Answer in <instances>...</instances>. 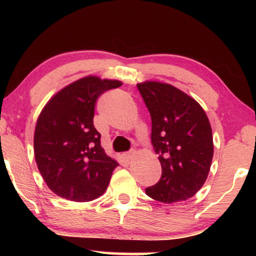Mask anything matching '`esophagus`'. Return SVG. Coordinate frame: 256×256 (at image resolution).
I'll return each instance as SVG.
<instances>
[{"instance_id": "obj_1", "label": "esophagus", "mask_w": 256, "mask_h": 256, "mask_svg": "<svg viewBox=\"0 0 256 256\" xmlns=\"http://www.w3.org/2000/svg\"><path fill=\"white\" fill-rule=\"evenodd\" d=\"M124 156H125V158L126 160H132L133 158V156H134V150H131V152H128V153H125L124 154Z\"/></svg>"}]
</instances>
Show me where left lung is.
Returning <instances> with one entry per match:
<instances>
[{
	"label": "left lung",
	"mask_w": 256,
	"mask_h": 256,
	"mask_svg": "<svg viewBox=\"0 0 256 256\" xmlns=\"http://www.w3.org/2000/svg\"><path fill=\"white\" fill-rule=\"evenodd\" d=\"M138 89L152 118V144L162 177L146 194L165 204L187 200L204 186L214 157L210 122L192 96L168 84L145 81Z\"/></svg>",
	"instance_id": "1"
}]
</instances>
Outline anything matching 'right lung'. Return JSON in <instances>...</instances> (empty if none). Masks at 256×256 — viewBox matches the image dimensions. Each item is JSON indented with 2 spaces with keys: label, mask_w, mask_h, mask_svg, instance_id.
<instances>
[{
  "label": "right lung",
  "mask_w": 256,
  "mask_h": 256,
  "mask_svg": "<svg viewBox=\"0 0 256 256\" xmlns=\"http://www.w3.org/2000/svg\"><path fill=\"white\" fill-rule=\"evenodd\" d=\"M122 86L94 76L68 84L46 103L38 116L34 153L38 170L52 192L86 202L100 197L118 164L101 148L94 125L96 99Z\"/></svg>",
  "instance_id": "obj_1"
}]
</instances>
